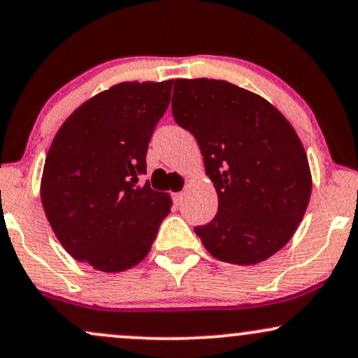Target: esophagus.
Returning a JSON list of instances; mask_svg holds the SVG:
<instances>
[{"instance_id":"esophagus-1","label":"esophagus","mask_w":358,"mask_h":358,"mask_svg":"<svg viewBox=\"0 0 358 358\" xmlns=\"http://www.w3.org/2000/svg\"><path fill=\"white\" fill-rule=\"evenodd\" d=\"M182 200H183V192L173 193V201H175L176 205H180V203H182Z\"/></svg>"}]
</instances>
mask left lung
<instances>
[{"instance_id":"8db88e82","label":"left lung","mask_w":358,"mask_h":358,"mask_svg":"<svg viewBox=\"0 0 358 358\" xmlns=\"http://www.w3.org/2000/svg\"><path fill=\"white\" fill-rule=\"evenodd\" d=\"M171 113L195 136L218 212L195 227L220 262L260 264L287 245L312 193L307 153L292 124L258 94L223 80H175Z\"/></svg>"}]
</instances>
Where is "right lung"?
<instances>
[{"label":"right lung","instance_id":"obj_1","mask_svg":"<svg viewBox=\"0 0 358 358\" xmlns=\"http://www.w3.org/2000/svg\"><path fill=\"white\" fill-rule=\"evenodd\" d=\"M171 85L111 86L73 111L50 146L41 178L46 218L63 248L100 272L140 264L170 213V195L138 180Z\"/></svg>","mask_w":358,"mask_h":358}]
</instances>
